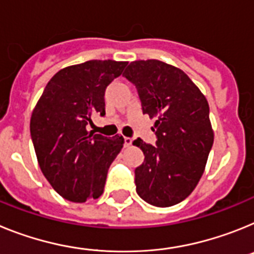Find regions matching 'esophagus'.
<instances>
[{
    "mask_svg": "<svg viewBox=\"0 0 254 254\" xmlns=\"http://www.w3.org/2000/svg\"><path fill=\"white\" fill-rule=\"evenodd\" d=\"M131 142H133L131 138H129V136H124V144L127 145V147H129V145L131 144Z\"/></svg>",
    "mask_w": 254,
    "mask_h": 254,
    "instance_id": "1",
    "label": "esophagus"
}]
</instances>
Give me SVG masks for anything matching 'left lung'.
<instances>
[{
	"label": "left lung",
	"instance_id": "left-lung-1",
	"mask_svg": "<svg viewBox=\"0 0 254 254\" xmlns=\"http://www.w3.org/2000/svg\"><path fill=\"white\" fill-rule=\"evenodd\" d=\"M123 76L135 85L143 114L157 118L156 145L133 142L144 153L136 193L152 206H174L197 187L212 148L208 102L183 70L162 61H133Z\"/></svg>",
	"mask_w": 254,
	"mask_h": 254
}]
</instances>
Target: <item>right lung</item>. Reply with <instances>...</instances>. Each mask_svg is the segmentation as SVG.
I'll use <instances>...</instances> for the list:
<instances>
[{
    "label": "right lung",
    "instance_id": "right-lung-1",
    "mask_svg": "<svg viewBox=\"0 0 254 254\" xmlns=\"http://www.w3.org/2000/svg\"><path fill=\"white\" fill-rule=\"evenodd\" d=\"M127 63L90 60L52 76L30 119L42 173L65 199L83 203L103 193L107 171L124 138L88 133L92 116H105V92Z\"/></svg>",
    "mask_w": 254,
    "mask_h": 254
}]
</instances>
